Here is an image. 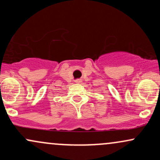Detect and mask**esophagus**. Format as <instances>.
I'll return each mask as SVG.
<instances>
[{
    "mask_svg": "<svg viewBox=\"0 0 160 160\" xmlns=\"http://www.w3.org/2000/svg\"><path fill=\"white\" fill-rule=\"evenodd\" d=\"M80 82H81V80H79V79H78V80H75V82H77V83H80Z\"/></svg>",
    "mask_w": 160,
    "mask_h": 160,
    "instance_id": "34e87169",
    "label": "esophagus"
}]
</instances>
